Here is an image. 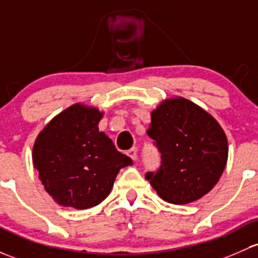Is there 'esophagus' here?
<instances>
[{
	"mask_svg": "<svg viewBox=\"0 0 258 258\" xmlns=\"http://www.w3.org/2000/svg\"><path fill=\"white\" fill-rule=\"evenodd\" d=\"M127 156L131 157V158L134 159V161H136V158H137V151H136V148H131V150L127 151Z\"/></svg>",
	"mask_w": 258,
	"mask_h": 258,
	"instance_id": "1",
	"label": "esophagus"
}]
</instances>
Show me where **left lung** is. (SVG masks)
I'll return each instance as SVG.
<instances>
[{
  "label": "left lung",
  "instance_id": "obj_1",
  "mask_svg": "<svg viewBox=\"0 0 258 258\" xmlns=\"http://www.w3.org/2000/svg\"><path fill=\"white\" fill-rule=\"evenodd\" d=\"M147 134L162 161L146 179L165 202L188 204L218 183L229 147L224 130L207 111L183 97L168 99L152 111Z\"/></svg>",
  "mask_w": 258,
  "mask_h": 258
}]
</instances>
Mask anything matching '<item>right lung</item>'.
Wrapping results in <instances>:
<instances>
[{
  "instance_id": "add662e5",
  "label": "right lung",
  "mask_w": 258,
  "mask_h": 258,
  "mask_svg": "<svg viewBox=\"0 0 258 258\" xmlns=\"http://www.w3.org/2000/svg\"><path fill=\"white\" fill-rule=\"evenodd\" d=\"M104 113L75 104L38 135L33 165L45 190L59 205L89 209L106 199L121 168L132 159L99 131Z\"/></svg>"
}]
</instances>
